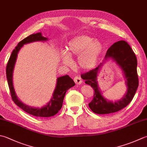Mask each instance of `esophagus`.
Returning <instances> with one entry per match:
<instances>
[{
  "mask_svg": "<svg viewBox=\"0 0 147 147\" xmlns=\"http://www.w3.org/2000/svg\"><path fill=\"white\" fill-rule=\"evenodd\" d=\"M74 82H75L76 85H80L82 83V78L78 76H76L74 78Z\"/></svg>",
  "mask_w": 147,
  "mask_h": 147,
  "instance_id": "1",
  "label": "esophagus"
}]
</instances>
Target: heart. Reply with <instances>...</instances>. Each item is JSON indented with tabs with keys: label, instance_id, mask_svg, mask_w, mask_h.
Listing matches in <instances>:
<instances>
[{
	"label": "heart",
	"instance_id": "heart-1",
	"mask_svg": "<svg viewBox=\"0 0 147 147\" xmlns=\"http://www.w3.org/2000/svg\"><path fill=\"white\" fill-rule=\"evenodd\" d=\"M103 50L102 43L89 36L74 37L68 43L67 53H63L62 60L64 64H72V57H78V64L84 69H90L96 65Z\"/></svg>",
	"mask_w": 147,
	"mask_h": 147
}]
</instances>
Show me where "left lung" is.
I'll use <instances>...</instances> for the list:
<instances>
[{"label": "left lung", "mask_w": 147, "mask_h": 147, "mask_svg": "<svg viewBox=\"0 0 147 147\" xmlns=\"http://www.w3.org/2000/svg\"><path fill=\"white\" fill-rule=\"evenodd\" d=\"M111 57L122 68L127 80V92L125 96L119 101L112 102L108 101L100 92L97 82V73L101 64L96 69L82 74V78L85 83L94 88V97L88 104L89 108L95 113L108 114L119 111L126 107L131 102L139 85L137 73V59L130 46L125 41L115 42L109 48L106 53L105 59Z\"/></svg>", "instance_id": "1"}]
</instances>
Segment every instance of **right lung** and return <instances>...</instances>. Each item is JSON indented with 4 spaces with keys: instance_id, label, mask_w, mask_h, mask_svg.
<instances>
[{
    "instance_id": "obj_1",
    "label": "right lung",
    "mask_w": 147,
    "mask_h": 147,
    "mask_svg": "<svg viewBox=\"0 0 147 147\" xmlns=\"http://www.w3.org/2000/svg\"><path fill=\"white\" fill-rule=\"evenodd\" d=\"M47 39V37L42 36L41 32L31 34L29 36L25 37V39L18 43V45L15 47V49H14L12 51V53L11 55L6 66V77L7 83L10 90L11 96L14 102L24 111L32 115L39 117H50L58 113L62 106L63 100H64L66 92L69 88L75 85V83H74L73 79H71L68 75L58 78L56 88L55 89L52 99L48 103L47 105L40 108H32L25 105L20 101L16 96L13 85V72L19 50L24 45L27 44V43L34 41H46Z\"/></svg>"
}]
</instances>
